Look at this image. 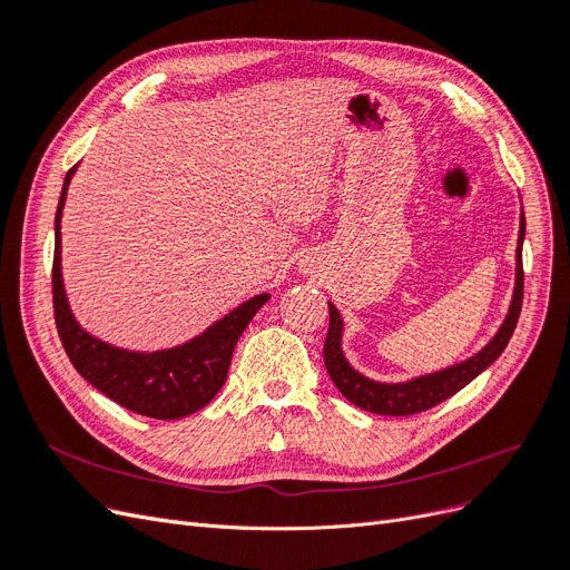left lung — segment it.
Masks as SVG:
<instances>
[{"label": "left lung", "mask_w": 570, "mask_h": 570, "mask_svg": "<svg viewBox=\"0 0 570 570\" xmlns=\"http://www.w3.org/2000/svg\"><path fill=\"white\" fill-rule=\"evenodd\" d=\"M523 237L525 216L521 214L519 247H515V287L509 304V314L504 323L499 325L497 335L478 354L461 361V364L411 377L406 383H377L350 366L347 356L342 352V316L337 308L327 302V308H331V327H327V337L323 344V358L335 387L347 396L352 404L364 411L381 413V416H411V413L438 406L440 402L450 400V396L456 394L461 387L469 385L473 377H478L488 366H492L499 354L507 350V344L513 335V327L519 323L523 306Z\"/></svg>", "instance_id": "left-lung-1"}]
</instances>
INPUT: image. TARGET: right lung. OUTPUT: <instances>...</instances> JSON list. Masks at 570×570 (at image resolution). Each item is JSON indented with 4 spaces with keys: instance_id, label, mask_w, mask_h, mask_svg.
<instances>
[{
    "instance_id": "add662e5",
    "label": "right lung",
    "mask_w": 570,
    "mask_h": 570,
    "mask_svg": "<svg viewBox=\"0 0 570 570\" xmlns=\"http://www.w3.org/2000/svg\"><path fill=\"white\" fill-rule=\"evenodd\" d=\"M76 168L66 174L55 218L51 292H55V318L63 350L85 381L124 409L159 421L185 419L209 404L226 383L239 335L271 295L264 292L247 299L228 316L206 327L202 335L159 352L120 350L82 331L68 306L61 281V212Z\"/></svg>"
}]
</instances>
